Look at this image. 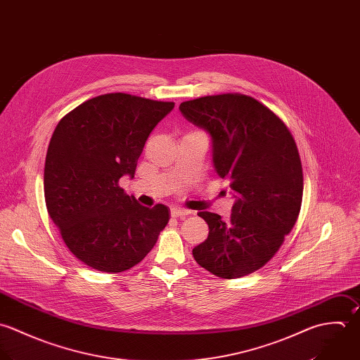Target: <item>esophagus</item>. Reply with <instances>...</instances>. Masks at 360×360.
Returning <instances> with one entry per match:
<instances>
[{"mask_svg": "<svg viewBox=\"0 0 360 360\" xmlns=\"http://www.w3.org/2000/svg\"><path fill=\"white\" fill-rule=\"evenodd\" d=\"M170 214H172L173 218H179V217H186V215H188L190 211H188V210H184V208H180V207H173V208L170 210Z\"/></svg>", "mask_w": 360, "mask_h": 360, "instance_id": "1", "label": "esophagus"}]
</instances>
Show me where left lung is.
<instances>
[{"mask_svg":"<svg viewBox=\"0 0 360 360\" xmlns=\"http://www.w3.org/2000/svg\"><path fill=\"white\" fill-rule=\"evenodd\" d=\"M179 109L211 135L215 170L236 198L229 221L198 214L210 233L193 255L219 278L248 275L275 255L297 221L303 170L296 142L274 112L241 94L204 96Z\"/></svg>","mask_w":360,"mask_h":360,"instance_id":"left-lung-1","label":"left lung"}]
</instances>
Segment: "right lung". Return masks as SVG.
Returning <instances> with one entry per match:
<instances>
[{
    "mask_svg": "<svg viewBox=\"0 0 360 360\" xmlns=\"http://www.w3.org/2000/svg\"><path fill=\"white\" fill-rule=\"evenodd\" d=\"M173 102L127 94L92 98L56 127L44 165V198L68 250L102 272L141 262L169 222V208L138 204L119 186L135 174L145 142Z\"/></svg>",
    "mask_w": 360,
    "mask_h": 360,
    "instance_id": "1",
    "label": "right lung"
}]
</instances>
